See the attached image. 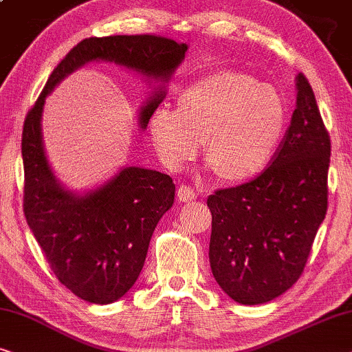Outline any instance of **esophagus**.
I'll use <instances>...</instances> for the list:
<instances>
[{
    "instance_id": "obj_1",
    "label": "esophagus",
    "mask_w": 352,
    "mask_h": 352,
    "mask_svg": "<svg viewBox=\"0 0 352 352\" xmlns=\"http://www.w3.org/2000/svg\"><path fill=\"white\" fill-rule=\"evenodd\" d=\"M177 195H178V199H180V202H191L197 197V191L192 190L191 186L180 185V188H178V191H177Z\"/></svg>"
}]
</instances>
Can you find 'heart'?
Returning a JSON list of instances; mask_svg holds the SVG:
<instances>
[{
    "mask_svg": "<svg viewBox=\"0 0 352 352\" xmlns=\"http://www.w3.org/2000/svg\"><path fill=\"white\" fill-rule=\"evenodd\" d=\"M287 108L273 87L245 72L217 70L183 89L177 110L151 113L148 132L162 162L180 169L204 140V160L221 180L258 175L284 137Z\"/></svg>",
    "mask_w": 352,
    "mask_h": 352,
    "instance_id": "b5f03b06",
    "label": "heart"
}]
</instances>
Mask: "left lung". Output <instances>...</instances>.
Wrapping results in <instances>:
<instances>
[{"label": "left lung", "instance_id": "obj_1", "mask_svg": "<svg viewBox=\"0 0 352 352\" xmlns=\"http://www.w3.org/2000/svg\"><path fill=\"white\" fill-rule=\"evenodd\" d=\"M295 86V111L271 166L207 197L212 274L241 305L268 303L298 280L327 214L330 137L308 79L300 73Z\"/></svg>", "mask_w": 352, "mask_h": 352}]
</instances>
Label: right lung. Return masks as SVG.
<instances>
[{
    "label": "right lung",
    "mask_w": 352,
    "mask_h": 352,
    "mask_svg": "<svg viewBox=\"0 0 352 352\" xmlns=\"http://www.w3.org/2000/svg\"><path fill=\"white\" fill-rule=\"evenodd\" d=\"M186 51V44L153 34L82 39L54 68L25 120L22 160L27 223L57 279L89 303H115L132 289L153 231L174 206L175 185L157 170L122 166L91 190L68 188L57 178L44 150L46 98L79 68L92 62L115 63L151 87L138 110V126L145 131Z\"/></svg>",
    "instance_id": "1"
}]
</instances>
